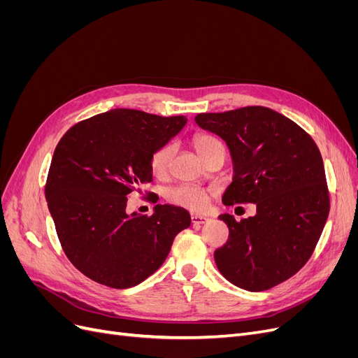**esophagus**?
I'll use <instances>...</instances> for the list:
<instances>
[{"label": "esophagus", "instance_id": "1", "mask_svg": "<svg viewBox=\"0 0 358 358\" xmlns=\"http://www.w3.org/2000/svg\"><path fill=\"white\" fill-rule=\"evenodd\" d=\"M191 221H192V224H204L209 221V218L208 216H201V215H192Z\"/></svg>", "mask_w": 358, "mask_h": 358}]
</instances>
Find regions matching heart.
<instances>
[{
    "label": "heart",
    "mask_w": 358,
    "mask_h": 358,
    "mask_svg": "<svg viewBox=\"0 0 358 358\" xmlns=\"http://www.w3.org/2000/svg\"><path fill=\"white\" fill-rule=\"evenodd\" d=\"M192 145L203 159L208 158L215 149L224 148L218 138L209 134H196L192 138ZM173 154H175V146L171 143L158 148L152 154V157H150V170H152L155 176L162 178L167 175ZM209 199L210 191L196 185H180L169 191V200L171 203L196 212L208 208Z\"/></svg>",
    "instance_id": "heart-1"
}]
</instances>
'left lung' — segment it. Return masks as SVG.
<instances>
[{
  "mask_svg": "<svg viewBox=\"0 0 358 358\" xmlns=\"http://www.w3.org/2000/svg\"><path fill=\"white\" fill-rule=\"evenodd\" d=\"M196 122L230 149L234 176L222 203L257 204V215L241 221L220 216L230 234L215 251L216 266L248 291L284 282L310 258L330 210L317 143L291 119L263 106L200 113Z\"/></svg>",
  "mask_w": 358,
  "mask_h": 358,
  "instance_id": "1",
  "label": "left lung"
}]
</instances>
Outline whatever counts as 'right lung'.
I'll list each match as a JSON object with an SVG mask.
<instances>
[{
  "label": "right lung",
  "mask_w": 358,
  "mask_h": 358,
  "mask_svg": "<svg viewBox=\"0 0 358 358\" xmlns=\"http://www.w3.org/2000/svg\"><path fill=\"white\" fill-rule=\"evenodd\" d=\"M185 116L113 109L73 125L53 152L46 200L73 266L95 282L129 288L161 267L189 213L157 204L127 213L128 196L152 180L150 157L185 127ZM154 203L158 196L152 194Z\"/></svg>",
  "instance_id": "right-lung-1"
}]
</instances>
